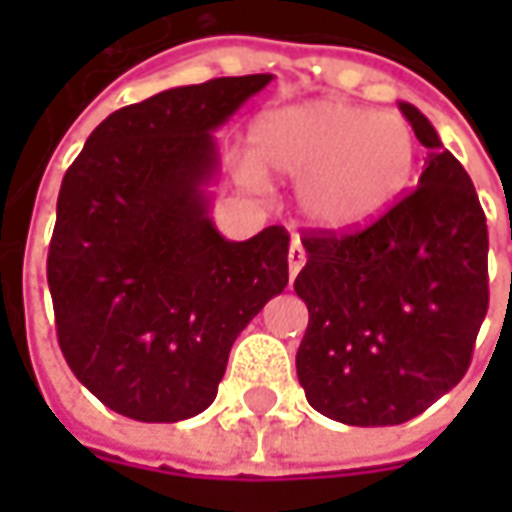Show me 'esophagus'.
<instances>
[{
	"mask_svg": "<svg viewBox=\"0 0 512 512\" xmlns=\"http://www.w3.org/2000/svg\"><path fill=\"white\" fill-rule=\"evenodd\" d=\"M304 263H307V252H304V246H301L299 238H293V244H290V249H288L290 279H296V274H299Z\"/></svg>",
	"mask_w": 512,
	"mask_h": 512,
	"instance_id": "34e87169",
	"label": "esophagus"
}]
</instances>
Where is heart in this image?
Instances as JSON below:
<instances>
[{"mask_svg":"<svg viewBox=\"0 0 512 512\" xmlns=\"http://www.w3.org/2000/svg\"><path fill=\"white\" fill-rule=\"evenodd\" d=\"M252 153L241 164L249 186H266V175L296 180L304 222L354 233L403 197L417 139L400 115L321 98L268 112L252 131Z\"/></svg>","mask_w":512,"mask_h":512,"instance_id":"b5f03b06","label":"heart"}]
</instances>
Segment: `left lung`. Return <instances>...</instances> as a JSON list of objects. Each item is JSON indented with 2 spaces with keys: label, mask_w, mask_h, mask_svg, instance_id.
Wrapping results in <instances>:
<instances>
[{
  "label": "left lung",
  "mask_w": 512,
  "mask_h": 512,
  "mask_svg": "<svg viewBox=\"0 0 512 512\" xmlns=\"http://www.w3.org/2000/svg\"><path fill=\"white\" fill-rule=\"evenodd\" d=\"M417 189L351 235H307L293 288L310 310L296 354L304 395L356 428L408 422L458 384L488 312V227L472 178L417 106Z\"/></svg>",
  "instance_id": "left-lung-1"
}]
</instances>
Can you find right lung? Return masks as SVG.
Instances as JSON below:
<instances>
[{"mask_svg": "<svg viewBox=\"0 0 512 512\" xmlns=\"http://www.w3.org/2000/svg\"><path fill=\"white\" fill-rule=\"evenodd\" d=\"M274 76L172 87L117 109L62 178L49 290L65 362L106 408L180 422L211 406L235 337L288 285V233L227 241L213 131Z\"/></svg>", "mask_w": 512, "mask_h": 512, "instance_id": "obj_1", "label": "right lung"}]
</instances>
